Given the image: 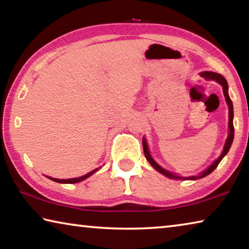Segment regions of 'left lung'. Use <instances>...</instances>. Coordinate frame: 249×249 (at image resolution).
<instances>
[{
  "label": "left lung",
  "instance_id": "obj_1",
  "mask_svg": "<svg viewBox=\"0 0 249 249\" xmlns=\"http://www.w3.org/2000/svg\"><path fill=\"white\" fill-rule=\"evenodd\" d=\"M201 77H203L205 80H214V81H216L221 84L223 87V92H224V96L226 99V102L229 104V128H230V133H229V137H227L226 142H225V146H224V149H223V153L221 154L220 157H218L215 161H214L212 165H211L208 169L205 171L202 172L200 176H192V177H180V176H177L175 174H171V172L167 171L163 169V168L160 167L157 162L155 161V160L151 158V156L148 151V147H147L146 144V141L142 140V147H144V154H145V157L146 159L148 160L149 163L151 166H153L156 170L159 171L160 174L165 175L166 177L170 179H180V180H196V179H201L203 178V177L210 175L211 172H212L215 168L218 166V163L221 162V160L224 158V156L229 153V150L231 148V142H233L234 140V125H233V115H234V112H233V103H231V100L230 99V95H229V87H227V81L225 80V78L223 77L222 74L220 73H215V72H210V71H205V72H202L201 73Z\"/></svg>",
  "mask_w": 249,
  "mask_h": 249
}]
</instances>
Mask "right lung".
Masks as SVG:
<instances>
[{"mask_svg": "<svg viewBox=\"0 0 249 249\" xmlns=\"http://www.w3.org/2000/svg\"><path fill=\"white\" fill-rule=\"evenodd\" d=\"M98 170H99V168H96V169H94L93 171L89 172V174L84 175V176H82V177H79V178H73V179H54V178H50V177H48V178H49L50 180L54 181V182H59V183H77V182H80V181L87 179L88 177H90L91 175H93L94 172L98 171Z\"/></svg>", "mask_w": 249, "mask_h": 249, "instance_id": "obj_1", "label": "right lung"}]
</instances>
